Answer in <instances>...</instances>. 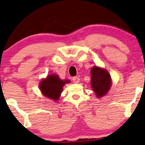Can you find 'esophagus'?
Masks as SVG:
<instances>
[{
    "label": "esophagus",
    "instance_id": "1",
    "mask_svg": "<svg viewBox=\"0 0 145 145\" xmlns=\"http://www.w3.org/2000/svg\"><path fill=\"white\" fill-rule=\"evenodd\" d=\"M72 80L74 83H78L80 82V78L78 77V76H74V77H73Z\"/></svg>",
    "mask_w": 145,
    "mask_h": 145
}]
</instances>
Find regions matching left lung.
I'll list each match as a JSON object with an SVG mask.
<instances>
[{"label":"left lung","mask_w":145,"mask_h":145,"mask_svg":"<svg viewBox=\"0 0 145 145\" xmlns=\"http://www.w3.org/2000/svg\"><path fill=\"white\" fill-rule=\"evenodd\" d=\"M91 85L98 98L105 96L111 86L109 73L106 69L93 67L91 69Z\"/></svg>","instance_id":"8db88e82"}]
</instances>
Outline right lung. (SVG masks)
<instances>
[{
  "mask_svg": "<svg viewBox=\"0 0 145 145\" xmlns=\"http://www.w3.org/2000/svg\"><path fill=\"white\" fill-rule=\"evenodd\" d=\"M69 82V80H61L57 74H52L40 81L39 88L43 96L56 101L59 100L63 86Z\"/></svg>",
  "mask_w": 145,
  "mask_h": 145,
  "instance_id": "right-lung-1",
  "label": "right lung"
}]
</instances>
